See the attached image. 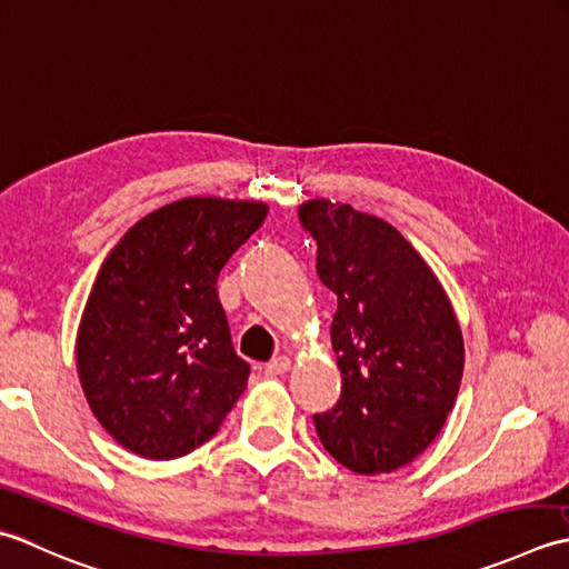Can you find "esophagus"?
I'll return each instance as SVG.
<instances>
[{
  "mask_svg": "<svg viewBox=\"0 0 569 569\" xmlns=\"http://www.w3.org/2000/svg\"><path fill=\"white\" fill-rule=\"evenodd\" d=\"M289 366H292V361H289L287 356H280V358H272L270 363H264L262 370H264V376H282V373H287Z\"/></svg>",
  "mask_w": 569,
  "mask_h": 569,
  "instance_id": "34e87169",
  "label": "esophagus"
}]
</instances>
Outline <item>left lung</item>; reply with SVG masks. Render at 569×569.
I'll return each instance as SVG.
<instances>
[{
  "label": "left lung",
  "instance_id": "1",
  "mask_svg": "<svg viewBox=\"0 0 569 569\" xmlns=\"http://www.w3.org/2000/svg\"><path fill=\"white\" fill-rule=\"evenodd\" d=\"M299 220L317 274L339 297L331 346L341 398L315 415L329 455L356 473L396 471L432 445L455 408L463 339L442 284L382 218L315 199Z\"/></svg>",
  "mask_w": 569,
  "mask_h": 569
}]
</instances>
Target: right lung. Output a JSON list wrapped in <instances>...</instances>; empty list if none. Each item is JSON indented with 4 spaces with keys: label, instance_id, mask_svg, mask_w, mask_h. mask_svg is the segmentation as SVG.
<instances>
[{
    "label": "right lung",
    "instance_id": "1",
    "mask_svg": "<svg viewBox=\"0 0 569 569\" xmlns=\"http://www.w3.org/2000/svg\"><path fill=\"white\" fill-rule=\"evenodd\" d=\"M268 206L193 196L144 216L102 262L78 327L86 400L114 442L177 459L208 442L246 390L218 272Z\"/></svg>",
    "mask_w": 569,
    "mask_h": 569
}]
</instances>
